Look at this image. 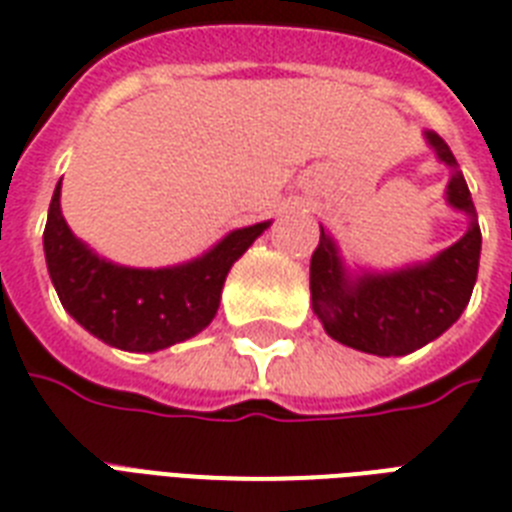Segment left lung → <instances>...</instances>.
Here are the masks:
<instances>
[{"label": "left lung", "instance_id": "left-lung-1", "mask_svg": "<svg viewBox=\"0 0 512 512\" xmlns=\"http://www.w3.org/2000/svg\"><path fill=\"white\" fill-rule=\"evenodd\" d=\"M452 177L446 204L468 215V231L452 247L425 263L396 271L350 268L337 241L321 225L319 247L311 257V305L332 340L372 356H406L441 337L460 319L476 287L481 260V228L468 183L444 140L425 132Z\"/></svg>", "mask_w": 512, "mask_h": 512}]
</instances>
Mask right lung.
I'll list each match as a JSON object with an SVG mask.
<instances>
[{"instance_id":"obj_1","label":"right lung","mask_w":512,"mask_h":512,"mask_svg":"<svg viewBox=\"0 0 512 512\" xmlns=\"http://www.w3.org/2000/svg\"><path fill=\"white\" fill-rule=\"evenodd\" d=\"M271 225L236 228L215 247L170 268H130L76 239L60 212V183L44 225V260L60 303L90 335L111 348L156 353L207 329L220 308L225 276Z\"/></svg>"}]
</instances>
